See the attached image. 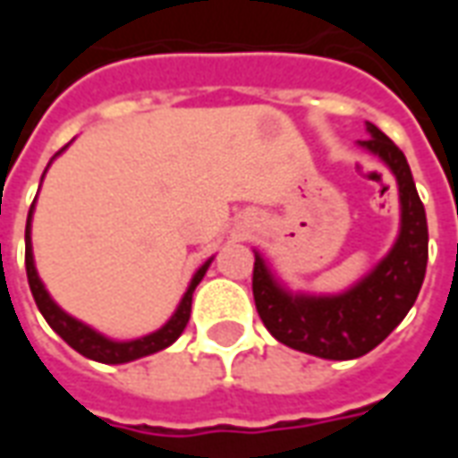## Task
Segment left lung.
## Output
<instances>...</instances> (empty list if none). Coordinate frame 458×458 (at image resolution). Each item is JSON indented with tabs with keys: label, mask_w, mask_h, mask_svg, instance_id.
I'll list each match as a JSON object with an SVG mask.
<instances>
[{
	"label": "left lung",
	"mask_w": 458,
	"mask_h": 458,
	"mask_svg": "<svg viewBox=\"0 0 458 458\" xmlns=\"http://www.w3.org/2000/svg\"><path fill=\"white\" fill-rule=\"evenodd\" d=\"M365 130L370 137L358 144L393 171L400 193V235L375 269L341 294H292L255 252L252 294L262 324L279 344L327 360L360 358L383 344L412 309L427 272L429 233L410 164L375 124Z\"/></svg>",
	"instance_id": "1"
}]
</instances>
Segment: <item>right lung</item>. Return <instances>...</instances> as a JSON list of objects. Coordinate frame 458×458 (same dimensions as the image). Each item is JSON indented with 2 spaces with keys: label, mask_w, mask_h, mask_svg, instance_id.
Here are the masks:
<instances>
[{
  "label": "right lung",
  "mask_w": 458,
  "mask_h": 458,
  "mask_svg": "<svg viewBox=\"0 0 458 458\" xmlns=\"http://www.w3.org/2000/svg\"><path fill=\"white\" fill-rule=\"evenodd\" d=\"M65 149V147H64ZM61 149V151H64ZM58 151V154H61ZM55 154V157H58ZM46 174V171H44ZM31 216H34V203H31V208H29V218H26V277H29V287H31V294H34V301L38 311L44 314V318L48 321V327L54 328L58 336L64 338L65 344L71 345L73 351H78L85 358H90V360H98V363H130V360H137V358H144V355L157 353V351H164V348H169L176 338L183 334V328L189 324L191 318V301H193V289L199 287V282L206 275V269L210 267V262L213 258L206 259L203 265L199 267V272L193 275L191 279L189 289H186V294L179 301V307L174 311V317L159 328V331H154L149 336H141L134 338V341H113V338L103 336V334H98L95 328H90L83 321H78L71 314H65L64 309L55 304L51 294L46 292L44 282L38 279V272H36L34 265V248H31Z\"/></svg>",
  "instance_id": "obj_1"
}]
</instances>
